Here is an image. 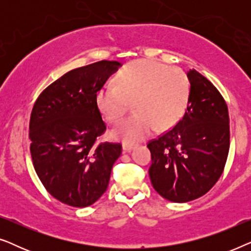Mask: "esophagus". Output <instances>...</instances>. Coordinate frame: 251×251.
Instances as JSON below:
<instances>
[{
	"label": "esophagus",
	"instance_id": "esophagus-1",
	"mask_svg": "<svg viewBox=\"0 0 251 251\" xmlns=\"http://www.w3.org/2000/svg\"><path fill=\"white\" fill-rule=\"evenodd\" d=\"M122 149H123V152L129 153V152H131L133 149H135V145H132V144H128V143H123Z\"/></svg>",
	"mask_w": 251,
	"mask_h": 251
}]
</instances>
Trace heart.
Returning a JSON list of instances; mask_svg holds the SVG:
<instances>
[{"instance_id": "heart-1", "label": "heart", "mask_w": 251, "mask_h": 251, "mask_svg": "<svg viewBox=\"0 0 251 251\" xmlns=\"http://www.w3.org/2000/svg\"><path fill=\"white\" fill-rule=\"evenodd\" d=\"M116 85L105 84L96 94V105L106 121L118 122L135 101L136 114L112 130V136L135 144L155 130L174 126L186 112L191 81L178 67L140 59L129 63L115 77Z\"/></svg>"}]
</instances>
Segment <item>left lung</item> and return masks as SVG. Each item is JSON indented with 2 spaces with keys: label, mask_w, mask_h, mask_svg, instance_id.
I'll return each instance as SVG.
<instances>
[{
  "label": "left lung",
  "mask_w": 251,
  "mask_h": 251,
  "mask_svg": "<svg viewBox=\"0 0 251 251\" xmlns=\"http://www.w3.org/2000/svg\"><path fill=\"white\" fill-rule=\"evenodd\" d=\"M191 97L176 126L147 144L150 178L157 193L183 203L202 197L217 183L229 150L228 108L217 88L190 70Z\"/></svg>",
  "instance_id": "1"
}]
</instances>
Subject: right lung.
I'll return each instance as SVG.
<instances>
[{
	"label": "right lung",
	"instance_id": "add662e5",
	"mask_svg": "<svg viewBox=\"0 0 251 251\" xmlns=\"http://www.w3.org/2000/svg\"><path fill=\"white\" fill-rule=\"evenodd\" d=\"M119 61L101 60L67 72L41 92L29 120L30 155L41 183L58 201L83 208L108 186L120 143H98L106 131L96 94Z\"/></svg>",
	"mask_w": 251,
	"mask_h": 251
}]
</instances>
